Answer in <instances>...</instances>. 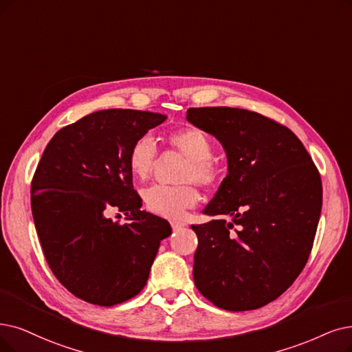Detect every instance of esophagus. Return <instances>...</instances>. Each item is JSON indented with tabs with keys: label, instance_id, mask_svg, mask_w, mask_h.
Instances as JSON below:
<instances>
[{
	"label": "esophagus",
	"instance_id": "esophagus-1",
	"mask_svg": "<svg viewBox=\"0 0 352 352\" xmlns=\"http://www.w3.org/2000/svg\"><path fill=\"white\" fill-rule=\"evenodd\" d=\"M170 223H172L173 231H179V230H182L186 225L185 221H180V219H173Z\"/></svg>",
	"mask_w": 352,
	"mask_h": 352
}]
</instances>
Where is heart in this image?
<instances>
[{
  "instance_id": "heart-1",
  "label": "heart",
  "mask_w": 352,
  "mask_h": 352,
  "mask_svg": "<svg viewBox=\"0 0 352 352\" xmlns=\"http://www.w3.org/2000/svg\"><path fill=\"white\" fill-rule=\"evenodd\" d=\"M167 143L189 159V164L184 173V182L210 188L218 180V168L212 162L214 144L206 133L199 129H184L167 135ZM156 143L148 135L137 138L129 151L130 172L137 179H146L156 163ZM143 199L150 212L167 217L180 218L186 209L195 206L199 201V193L193 186H164L153 185L143 193Z\"/></svg>"
}]
</instances>
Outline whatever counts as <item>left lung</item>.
I'll list each match as a JSON object with an SVG mask.
<instances>
[{
    "label": "left lung",
    "instance_id": "8db88e82",
    "mask_svg": "<svg viewBox=\"0 0 352 352\" xmlns=\"http://www.w3.org/2000/svg\"><path fill=\"white\" fill-rule=\"evenodd\" d=\"M186 114L218 140L228 163L204 209L219 218L192 225L195 286L225 311L258 309L292 286L311 254L322 209L318 168L296 135L257 112L205 107Z\"/></svg>",
    "mask_w": 352,
    "mask_h": 352
}]
</instances>
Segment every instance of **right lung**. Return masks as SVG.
I'll return each mask as SVG.
<instances>
[{
	"label": "right lung",
	"instance_id": "1",
	"mask_svg": "<svg viewBox=\"0 0 352 352\" xmlns=\"http://www.w3.org/2000/svg\"><path fill=\"white\" fill-rule=\"evenodd\" d=\"M166 116L102 109L53 135L32 182V212L56 278L76 298L112 306L146 286L160 241L172 234L166 219L142 210L129 151ZM117 208L129 222L107 214Z\"/></svg>",
	"mask_w": 352,
	"mask_h": 352
}]
</instances>
